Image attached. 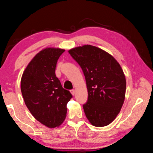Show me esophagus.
<instances>
[{"label":"esophagus","mask_w":153,"mask_h":153,"mask_svg":"<svg viewBox=\"0 0 153 153\" xmlns=\"http://www.w3.org/2000/svg\"><path fill=\"white\" fill-rule=\"evenodd\" d=\"M70 92H71V95H75V94H76V91H75L74 89L71 90V91H70Z\"/></svg>","instance_id":"34e87169"}]
</instances>
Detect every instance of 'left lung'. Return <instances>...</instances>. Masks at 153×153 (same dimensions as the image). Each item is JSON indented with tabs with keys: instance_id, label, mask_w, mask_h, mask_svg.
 <instances>
[{
	"instance_id": "obj_1",
	"label": "left lung",
	"mask_w": 153,
	"mask_h": 153,
	"mask_svg": "<svg viewBox=\"0 0 153 153\" xmlns=\"http://www.w3.org/2000/svg\"><path fill=\"white\" fill-rule=\"evenodd\" d=\"M68 52L79 64L85 77L88 100L83 110L87 120L96 127L109 125L125 100L126 80L122 67L111 54L90 45Z\"/></svg>"
}]
</instances>
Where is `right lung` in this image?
Wrapping results in <instances>:
<instances>
[{"instance_id": "right-lung-1", "label": "right lung", "mask_w": 153, "mask_h": 153, "mask_svg": "<svg viewBox=\"0 0 153 153\" xmlns=\"http://www.w3.org/2000/svg\"><path fill=\"white\" fill-rule=\"evenodd\" d=\"M64 51L54 47L41 50L28 64L21 79L25 105L37 121L49 128H58L64 122L66 105L72 97L55 74L57 61Z\"/></svg>"}]
</instances>
